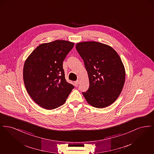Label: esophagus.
<instances>
[{"mask_svg": "<svg viewBox=\"0 0 154 154\" xmlns=\"http://www.w3.org/2000/svg\"><path fill=\"white\" fill-rule=\"evenodd\" d=\"M79 84V80L76 81L74 82V85H75V87H78Z\"/></svg>", "mask_w": 154, "mask_h": 154, "instance_id": "obj_1", "label": "esophagus"}]
</instances>
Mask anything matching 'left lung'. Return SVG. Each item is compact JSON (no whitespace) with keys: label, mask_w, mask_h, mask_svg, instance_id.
Wrapping results in <instances>:
<instances>
[{"label":"left lung","mask_w":154,"mask_h":154,"mask_svg":"<svg viewBox=\"0 0 154 154\" xmlns=\"http://www.w3.org/2000/svg\"><path fill=\"white\" fill-rule=\"evenodd\" d=\"M75 48L84 60L89 81V88L82 95L94 107L109 106L124 85L125 70L121 59L111 46L96 42L78 43Z\"/></svg>","instance_id":"8db88e82"}]
</instances>
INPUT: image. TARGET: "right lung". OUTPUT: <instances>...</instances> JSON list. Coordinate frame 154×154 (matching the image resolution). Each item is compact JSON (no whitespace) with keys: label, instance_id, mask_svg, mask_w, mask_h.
<instances>
[{"label":"right lung","instance_id":"right-lung-1","mask_svg":"<svg viewBox=\"0 0 154 154\" xmlns=\"http://www.w3.org/2000/svg\"><path fill=\"white\" fill-rule=\"evenodd\" d=\"M74 43L57 40L40 44L26 59L23 79L33 100L52 110L63 104L74 87L66 81L63 62Z\"/></svg>","mask_w":154,"mask_h":154}]
</instances>
